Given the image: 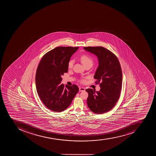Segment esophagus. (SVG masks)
Wrapping results in <instances>:
<instances>
[{
	"mask_svg": "<svg viewBox=\"0 0 156 156\" xmlns=\"http://www.w3.org/2000/svg\"><path fill=\"white\" fill-rule=\"evenodd\" d=\"M79 91H80V92H83V91H85V88L84 87H80L79 88Z\"/></svg>",
	"mask_w": 156,
	"mask_h": 156,
	"instance_id": "esophagus-1",
	"label": "esophagus"
}]
</instances>
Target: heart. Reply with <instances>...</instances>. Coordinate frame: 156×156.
I'll list each match as a JSON object with an SVG mask.
<instances>
[{
    "label": "heart",
    "instance_id": "heart-1",
    "mask_svg": "<svg viewBox=\"0 0 156 156\" xmlns=\"http://www.w3.org/2000/svg\"><path fill=\"white\" fill-rule=\"evenodd\" d=\"M80 60L81 61L82 64L84 65L85 67L87 65L92 66L94 62L92 58L89 55H81V57H80ZM74 60H70L68 62V68L70 69L73 68V65H74ZM81 82L83 83V82H85V80L83 79L81 80Z\"/></svg>",
    "mask_w": 156,
    "mask_h": 156
}]
</instances>
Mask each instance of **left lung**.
<instances>
[{
    "label": "left lung",
    "mask_w": 156,
    "mask_h": 156,
    "mask_svg": "<svg viewBox=\"0 0 156 156\" xmlns=\"http://www.w3.org/2000/svg\"><path fill=\"white\" fill-rule=\"evenodd\" d=\"M86 51L98 58V66L94 74L99 91L88 89V106L95 114H103L114 107L120 97L122 75L119 61L115 55L103 47H84Z\"/></svg>",
    "instance_id": "obj_1"
}]
</instances>
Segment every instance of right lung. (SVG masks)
<instances>
[{
	"label": "right lung",
	"instance_id": "right-lung-1",
	"mask_svg": "<svg viewBox=\"0 0 156 156\" xmlns=\"http://www.w3.org/2000/svg\"><path fill=\"white\" fill-rule=\"evenodd\" d=\"M78 47H57L43 55L37 68V91L46 107L53 112H62L71 104L79 92L76 85L60 84L62 76L67 73L68 62Z\"/></svg>",
	"mask_w": 156,
	"mask_h": 156
}]
</instances>
